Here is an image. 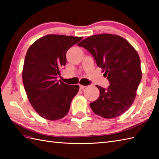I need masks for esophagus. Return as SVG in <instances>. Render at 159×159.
Listing matches in <instances>:
<instances>
[{"mask_svg": "<svg viewBox=\"0 0 159 159\" xmlns=\"http://www.w3.org/2000/svg\"><path fill=\"white\" fill-rule=\"evenodd\" d=\"M79 87H80V89H83L85 87H86L85 85H79Z\"/></svg>", "mask_w": 159, "mask_h": 159, "instance_id": "1", "label": "esophagus"}]
</instances>
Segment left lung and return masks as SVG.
Listing matches in <instances>:
<instances>
[{"instance_id": "8db88e82", "label": "left lung", "mask_w": 159, "mask_h": 159, "mask_svg": "<svg viewBox=\"0 0 159 159\" xmlns=\"http://www.w3.org/2000/svg\"><path fill=\"white\" fill-rule=\"evenodd\" d=\"M93 57L97 66L105 71L109 86L96 85L100 96L90 104L94 113L107 119L120 116L134 102L141 80V61L127 40L117 35L99 34L78 43Z\"/></svg>"}]
</instances>
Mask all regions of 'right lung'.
<instances>
[{"label":"right lung","mask_w":159,"mask_h":159,"mask_svg":"<svg viewBox=\"0 0 159 159\" xmlns=\"http://www.w3.org/2000/svg\"><path fill=\"white\" fill-rule=\"evenodd\" d=\"M83 37L47 35L29 47L22 70L24 87L32 107L48 120L61 119L67 114L79 85L57 80L66 66V52Z\"/></svg>","instance_id":"add662e5"}]
</instances>
